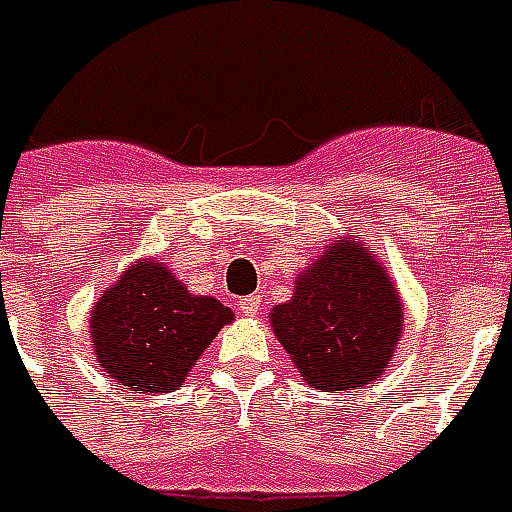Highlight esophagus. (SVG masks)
I'll use <instances>...</instances> for the list:
<instances>
[{"label": "esophagus", "mask_w": 512, "mask_h": 512, "mask_svg": "<svg viewBox=\"0 0 512 512\" xmlns=\"http://www.w3.org/2000/svg\"><path fill=\"white\" fill-rule=\"evenodd\" d=\"M259 306H262V297L259 295L242 297V300L237 303L239 314H242V317H256V314H259Z\"/></svg>", "instance_id": "1"}]
</instances>
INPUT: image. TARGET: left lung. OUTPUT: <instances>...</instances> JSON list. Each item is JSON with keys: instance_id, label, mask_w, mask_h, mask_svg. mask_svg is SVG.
<instances>
[{"instance_id": "1", "label": "left lung", "mask_w": 512, "mask_h": 512, "mask_svg": "<svg viewBox=\"0 0 512 512\" xmlns=\"http://www.w3.org/2000/svg\"><path fill=\"white\" fill-rule=\"evenodd\" d=\"M405 306L375 248L336 237L297 275L295 292L270 311L300 378L311 389L344 394L378 380L402 339Z\"/></svg>"}]
</instances>
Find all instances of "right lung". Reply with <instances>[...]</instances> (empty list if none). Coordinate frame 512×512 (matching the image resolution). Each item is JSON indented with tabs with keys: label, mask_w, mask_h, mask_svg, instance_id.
<instances>
[{
	"label": "right lung",
	"mask_w": 512,
	"mask_h": 512,
	"mask_svg": "<svg viewBox=\"0 0 512 512\" xmlns=\"http://www.w3.org/2000/svg\"><path fill=\"white\" fill-rule=\"evenodd\" d=\"M234 311L209 295H192L168 264L137 259L90 311L93 355L104 375L134 394H168L184 386L217 331Z\"/></svg>",
	"instance_id": "add662e5"
}]
</instances>
